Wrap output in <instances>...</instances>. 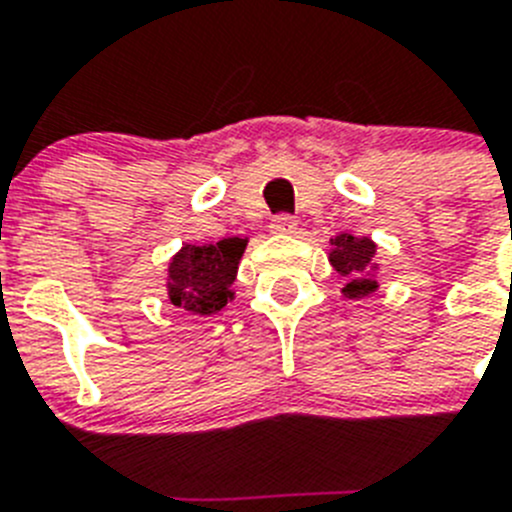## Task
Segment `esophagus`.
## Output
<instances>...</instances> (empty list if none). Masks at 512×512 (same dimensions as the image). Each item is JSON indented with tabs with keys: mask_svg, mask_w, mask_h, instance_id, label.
<instances>
[{
	"mask_svg": "<svg viewBox=\"0 0 512 512\" xmlns=\"http://www.w3.org/2000/svg\"><path fill=\"white\" fill-rule=\"evenodd\" d=\"M269 228L271 233H277V235H292L297 230V220L289 215H277L274 220H271Z\"/></svg>",
	"mask_w": 512,
	"mask_h": 512,
	"instance_id": "34e87169",
	"label": "esophagus"
}]
</instances>
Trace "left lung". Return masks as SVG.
<instances>
[{
  "label": "left lung",
  "mask_w": 512,
  "mask_h": 512,
  "mask_svg": "<svg viewBox=\"0 0 512 512\" xmlns=\"http://www.w3.org/2000/svg\"><path fill=\"white\" fill-rule=\"evenodd\" d=\"M328 243L330 266L346 279L341 295L346 300H364L374 295L379 289V271H382L377 243L369 235L354 233H338Z\"/></svg>",
  "instance_id": "1"
}]
</instances>
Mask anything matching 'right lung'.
I'll return each instance as SVG.
<instances>
[{
  "label": "right lung",
  "instance_id": "add662e5",
  "mask_svg": "<svg viewBox=\"0 0 512 512\" xmlns=\"http://www.w3.org/2000/svg\"><path fill=\"white\" fill-rule=\"evenodd\" d=\"M248 238H223L217 243H182L169 259L166 292L171 305L192 315H215L235 300V277Z\"/></svg>",
  "mask_w": 512,
  "mask_h": 512
}]
</instances>
